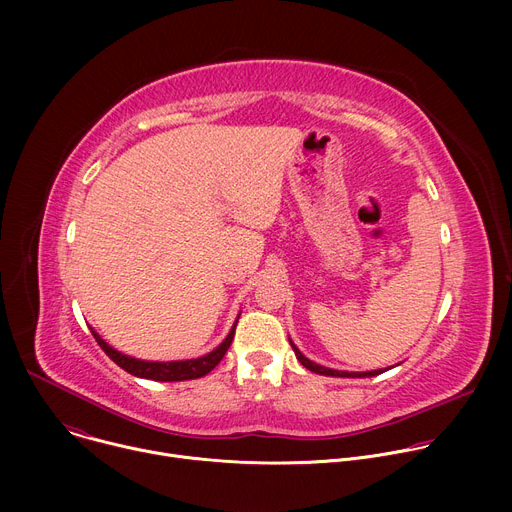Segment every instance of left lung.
<instances>
[{
  "label": "left lung",
  "mask_w": 512,
  "mask_h": 512,
  "mask_svg": "<svg viewBox=\"0 0 512 512\" xmlns=\"http://www.w3.org/2000/svg\"><path fill=\"white\" fill-rule=\"evenodd\" d=\"M289 344H291V348H294V352H296V358L304 364V367L308 369V371H312V373H316V375H324V377H340V379H367V377H377V375H381V373H385V371H389V369H377V371H364V373H348V371H336V369H328V367H322V364H318V362H314V360H310L308 356H304L302 352H300V348L294 344V340L289 338Z\"/></svg>",
  "instance_id": "obj_1"
}]
</instances>
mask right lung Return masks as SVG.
Instances as JSON below:
<instances>
[{"mask_svg": "<svg viewBox=\"0 0 512 512\" xmlns=\"http://www.w3.org/2000/svg\"><path fill=\"white\" fill-rule=\"evenodd\" d=\"M241 316V314H239ZM239 316L231 328V332L227 334V338L218 344L214 350H210L204 356L198 358H186V360H168V362H158V360H141V358H133L129 354H123L119 350H115L113 346H109L93 328V336L99 342V346L105 350V354L119 364L123 371H127L133 377L139 379H152V381H162V383H172V381H190V379H200L204 375H208L218 362L223 360V356L227 354L233 336H235V328L239 322Z\"/></svg>", "mask_w": 512, "mask_h": 512, "instance_id": "obj_1", "label": "right lung"}]
</instances>
